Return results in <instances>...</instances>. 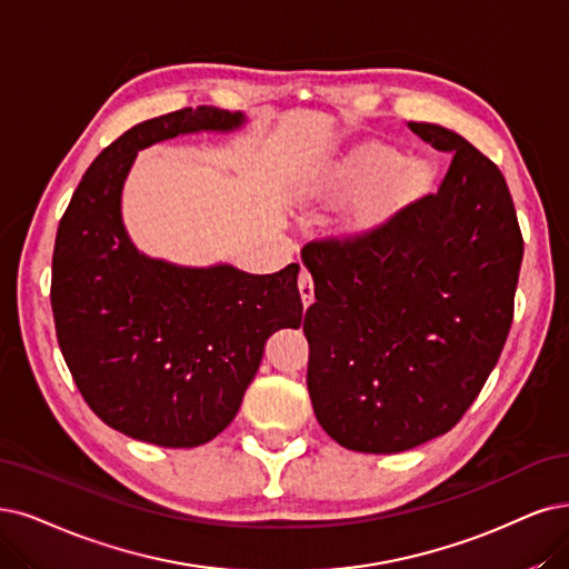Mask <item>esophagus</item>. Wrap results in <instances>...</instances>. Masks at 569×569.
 I'll return each mask as SVG.
<instances>
[{"instance_id": "1", "label": "esophagus", "mask_w": 569, "mask_h": 569, "mask_svg": "<svg viewBox=\"0 0 569 569\" xmlns=\"http://www.w3.org/2000/svg\"><path fill=\"white\" fill-rule=\"evenodd\" d=\"M298 288H300V298L305 302V307H309L313 302V279H311V271L307 267L300 269V277H298Z\"/></svg>"}]
</instances>
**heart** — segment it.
<instances>
[{
	"mask_svg": "<svg viewBox=\"0 0 569 569\" xmlns=\"http://www.w3.org/2000/svg\"><path fill=\"white\" fill-rule=\"evenodd\" d=\"M353 168L366 178H389L391 187L398 194L417 192L429 178L427 166L422 161H403L393 147L387 144H370L361 150L353 159Z\"/></svg>",
	"mask_w": 569,
	"mask_h": 569,
	"instance_id": "heart-1",
	"label": "heart"
}]
</instances>
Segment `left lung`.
Listing matches in <instances>:
<instances>
[{
	"label": "left lung",
	"instance_id": "left-lung-1",
	"mask_svg": "<svg viewBox=\"0 0 569 569\" xmlns=\"http://www.w3.org/2000/svg\"><path fill=\"white\" fill-rule=\"evenodd\" d=\"M410 131L450 166L438 192L313 239L307 389L347 450L391 455L448 433L488 382L513 321L522 234L495 161L436 123Z\"/></svg>",
	"mask_w": 569,
	"mask_h": 569
}]
</instances>
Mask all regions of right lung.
<instances>
[{"instance_id": "obj_1", "label": "right lung", "mask_w": 569, "mask_h": 569, "mask_svg": "<svg viewBox=\"0 0 569 569\" xmlns=\"http://www.w3.org/2000/svg\"><path fill=\"white\" fill-rule=\"evenodd\" d=\"M241 121L203 104L133 126L96 157L58 224L51 309L62 359L102 422L144 443L216 438L239 412L269 335L302 323L300 264L262 277L229 264L182 269L140 256L121 224L138 150Z\"/></svg>"}]
</instances>
